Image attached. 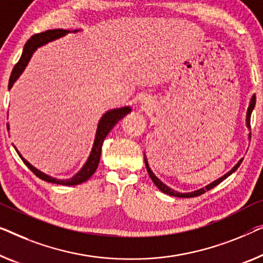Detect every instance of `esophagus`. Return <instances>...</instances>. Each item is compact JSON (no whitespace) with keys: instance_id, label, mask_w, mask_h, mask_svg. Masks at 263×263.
Segmentation results:
<instances>
[{"instance_id":"obj_1","label":"esophagus","mask_w":263,"mask_h":263,"mask_svg":"<svg viewBox=\"0 0 263 263\" xmlns=\"http://www.w3.org/2000/svg\"><path fill=\"white\" fill-rule=\"evenodd\" d=\"M143 103H144V104H146V105H147V104H148V103H149V102H148V101H147V100H144V101H143Z\"/></svg>"}]
</instances>
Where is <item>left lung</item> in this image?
<instances>
[{
	"instance_id": "8db88e82",
	"label": "left lung",
	"mask_w": 263,
	"mask_h": 263,
	"mask_svg": "<svg viewBox=\"0 0 263 263\" xmlns=\"http://www.w3.org/2000/svg\"><path fill=\"white\" fill-rule=\"evenodd\" d=\"M255 103H256V96H255V95H253L252 100H250L249 106H248V110H247V120H246V121H247V127H248V128H250V116H252V112H253V110H254V108H255ZM242 161H243V159H241L237 163H236V165L234 166V168H233V170L229 171V172H228L227 174H224V176H223L222 178L217 179V180H215L214 182H211V184H209L208 186H205L204 189L197 190V191H195V192H190V193H180V192L174 191V190H172V189H170L168 186H166L165 184H163V182H162L161 180H159V179H158L157 177H155V174H154L153 172H152V170L149 168V165H148L146 157H144V163H146L147 172H148V174H149V177H151L152 180H153L154 184L157 185V187H158L161 192L166 193V195H168V196H173V197H179V198H191V197H197V196L203 195V193H205L206 191H210L211 189H214L215 186H217V185L219 184V182H222V181L224 180V179H227L228 177L230 176V174H233V173L235 172V171L238 168V167H239V165H241V162H242Z\"/></svg>"
}]
</instances>
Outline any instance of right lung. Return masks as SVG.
Returning a JSON list of instances; mask_svg holds the SVG:
<instances>
[{
    "label": "right lung",
    "mask_w": 263,
    "mask_h": 263,
    "mask_svg": "<svg viewBox=\"0 0 263 263\" xmlns=\"http://www.w3.org/2000/svg\"><path fill=\"white\" fill-rule=\"evenodd\" d=\"M76 32H78V30L77 29L73 30V33H76ZM67 33H70V30L48 29V30H46V32L34 34V35L27 41V43H26L20 60H18V62L16 63V65L14 66L13 71H11L8 89H11V86H13L15 81L20 77V74L24 72L25 67L27 66L30 57H32L34 51H35L37 47L44 46V45H46L47 43H49V41L59 39V37L64 36ZM130 111H132V109L129 108V106H123V108L109 110V111H106L104 115L102 116L100 122H98L96 138H95V142L92 146V151H91V153H90V157L87 158V161L85 162V165L82 167V170L79 171L76 176H73L71 179H66V180H64V179L63 180H60V179L52 178V177L47 176V174L40 172L39 170H36L35 167L30 165L27 160L22 157V155L20 154V152H18L16 148H15V149H16L18 157H20L22 159V161L25 162V165L27 166L28 168L32 171V172L35 174L37 178H40L41 180L52 182V184H59V185H66V186L82 184V182L86 181L87 179L92 176V174L95 173V171L97 170V166H98V163H100V159H101L102 144H103V141L106 138V135H108L110 130L114 128V125L119 122L120 120H122L123 117L125 115H128ZM7 127H8V129H9L8 124H7Z\"/></svg>",
    "instance_id": "obj_1"
}]
</instances>
